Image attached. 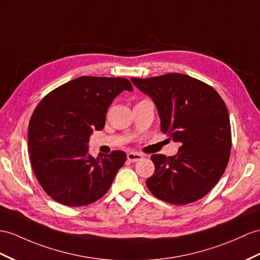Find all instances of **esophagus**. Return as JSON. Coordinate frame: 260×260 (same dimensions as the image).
Returning a JSON list of instances; mask_svg holds the SVG:
<instances>
[{"mask_svg": "<svg viewBox=\"0 0 260 260\" xmlns=\"http://www.w3.org/2000/svg\"><path fill=\"white\" fill-rule=\"evenodd\" d=\"M126 159L130 162H138L143 159V155L138 153V152H129V153L126 154Z\"/></svg>", "mask_w": 260, "mask_h": 260, "instance_id": "34e87169", "label": "esophagus"}]
</instances>
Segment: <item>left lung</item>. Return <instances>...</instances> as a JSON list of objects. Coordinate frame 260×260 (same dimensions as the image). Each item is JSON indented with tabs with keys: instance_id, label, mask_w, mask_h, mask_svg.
I'll return each mask as SVG.
<instances>
[{
	"instance_id": "left-lung-1",
	"label": "left lung",
	"mask_w": 260,
	"mask_h": 260,
	"mask_svg": "<svg viewBox=\"0 0 260 260\" xmlns=\"http://www.w3.org/2000/svg\"><path fill=\"white\" fill-rule=\"evenodd\" d=\"M154 101L161 131L179 142L178 154L151 156L155 170L147 186L170 204L198 201L216 185L225 172L232 148L229 110L213 87L184 74L131 78Z\"/></svg>"
}]
</instances>
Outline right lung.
Wrapping results in <instances>:
<instances>
[{"instance_id":"right-lung-1","label":"right lung","mask_w":260,"mask_h":260,"mask_svg":"<svg viewBox=\"0 0 260 260\" xmlns=\"http://www.w3.org/2000/svg\"><path fill=\"white\" fill-rule=\"evenodd\" d=\"M131 82L121 77L81 76L56 88L37 105L28 124L31 168L43 189L67 206L93 203L110 188L126 154L113 151L93 157L88 142L104 129L112 100Z\"/></svg>"}]
</instances>
